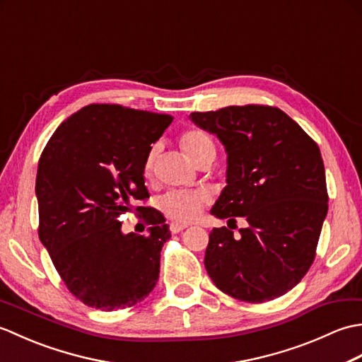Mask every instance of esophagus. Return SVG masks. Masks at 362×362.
<instances>
[{
    "instance_id": "esophagus-1",
    "label": "esophagus",
    "mask_w": 362,
    "mask_h": 362,
    "mask_svg": "<svg viewBox=\"0 0 362 362\" xmlns=\"http://www.w3.org/2000/svg\"><path fill=\"white\" fill-rule=\"evenodd\" d=\"M188 226L187 224H179V222H173L171 226H169V230H171V233H180L182 230H185Z\"/></svg>"
}]
</instances>
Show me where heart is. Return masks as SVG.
Segmentation results:
<instances>
[{
  "label": "heart",
  "instance_id": "1",
  "mask_svg": "<svg viewBox=\"0 0 362 362\" xmlns=\"http://www.w3.org/2000/svg\"><path fill=\"white\" fill-rule=\"evenodd\" d=\"M180 146L191 163L201 160L206 153H214V144L210 135L199 129H189L180 136ZM157 157V146L149 151L144 161V174L151 175L153 161ZM206 196L202 193H191V191H171L161 197L160 206L169 219L177 222H191L201 214Z\"/></svg>",
  "mask_w": 362,
  "mask_h": 362
}]
</instances>
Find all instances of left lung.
Returning <instances> with one entry per match:
<instances>
[{
	"instance_id": "8db88e82",
	"label": "left lung",
	"mask_w": 362,
	"mask_h": 362,
	"mask_svg": "<svg viewBox=\"0 0 362 362\" xmlns=\"http://www.w3.org/2000/svg\"><path fill=\"white\" fill-rule=\"evenodd\" d=\"M189 118L216 135L227 153V185L210 213L249 224L238 240L227 227L211 230L206 272L243 302L286 294L313 264L328 211L319 146L276 107L230 105Z\"/></svg>"
}]
</instances>
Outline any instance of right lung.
<instances>
[{
	"instance_id": "obj_1",
	"label": "right lung",
	"mask_w": 362,
	"mask_h": 362,
	"mask_svg": "<svg viewBox=\"0 0 362 362\" xmlns=\"http://www.w3.org/2000/svg\"><path fill=\"white\" fill-rule=\"evenodd\" d=\"M171 122L169 115L87 105L56 129L38 161V236L66 288L91 308H127L156 288L171 238L163 214L138 206L148 235L122 233L119 216L149 197L144 161Z\"/></svg>"
}]
</instances>
